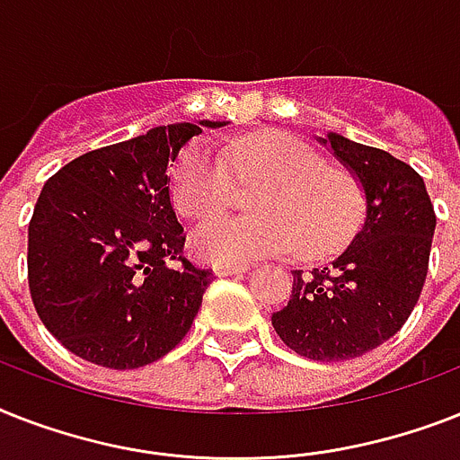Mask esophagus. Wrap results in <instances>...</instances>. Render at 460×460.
<instances>
[{"mask_svg": "<svg viewBox=\"0 0 460 460\" xmlns=\"http://www.w3.org/2000/svg\"><path fill=\"white\" fill-rule=\"evenodd\" d=\"M245 269H248V264L217 262V264H215V274H217V276H236V274H243Z\"/></svg>", "mask_w": 460, "mask_h": 460, "instance_id": "1", "label": "esophagus"}]
</instances>
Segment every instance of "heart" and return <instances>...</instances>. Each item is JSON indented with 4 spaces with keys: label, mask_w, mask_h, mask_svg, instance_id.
I'll return each instance as SVG.
<instances>
[{
    "label": "heart",
    "mask_w": 460,
    "mask_h": 460,
    "mask_svg": "<svg viewBox=\"0 0 460 460\" xmlns=\"http://www.w3.org/2000/svg\"><path fill=\"white\" fill-rule=\"evenodd\" d=\"M229 162L232 170L226 163ZM238 184H255L248 217L205 224L193 248L210 262H248L295 248L302 260L347 248L366 219L359 177L326 158L307 141L286 132H255L222 144V153L198 144L184 153L174 174V203L193 222L217 217Z\"/></svg>",
    "instance_id": "b5f03b06"
}]
</instances>
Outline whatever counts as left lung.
<instances>
[{"instance_id":"left-lung-1","label":"left lung","mask_w":460,"mask_h":460,"mask_svg":"<svg viewBox=\"0 0 460 460\" xmlns=\"http://www.w3.org/2000/svg\"><path fill=\"white\" fill-rule=\"evenodd\" d=\"M319 141L364 184V226L331 264L295 269L288 305L271 326L300 357L342 361L383 345L411 316L437 217L423 177L404 160L333 132Z\"/></svg>"}]
</instances>
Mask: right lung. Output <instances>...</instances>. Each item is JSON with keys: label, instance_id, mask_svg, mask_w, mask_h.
Wrapping results in <instances>:
<instances>
[{"label": "right lung", "instance_id": "1", "mask_svg": "<svg viewBox=\"0 0 460 460\" xmlns=\"http://www.w3.org/2000/svg\"><path fill=\"white\" fill-rule=\"evenodd\" d=\"M153 127L56 172L28 226V283L47 331L80 359L139 368L196 319L212 269L191 264L172 208L170 170L203 127Z\"/></svg>", "mask_w": 460, "mask_h": 460}]
</instances>
